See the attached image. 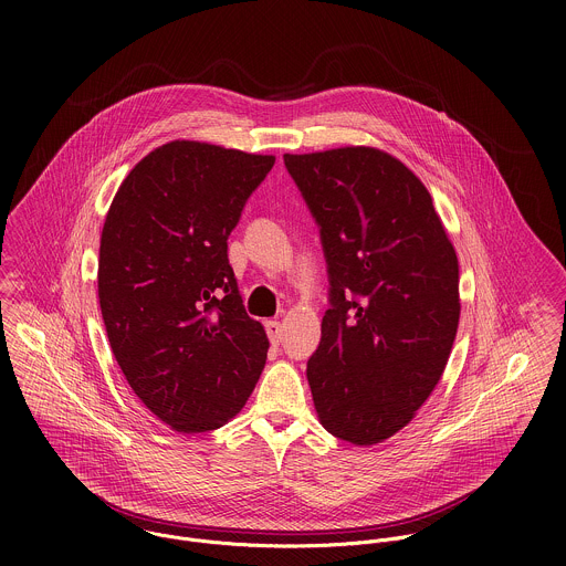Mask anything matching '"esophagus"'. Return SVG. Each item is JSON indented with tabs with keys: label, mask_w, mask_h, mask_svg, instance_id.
<instances>
[{
	"label": "esophagus",
	"mask_w": 566,
	"mask_h": 566,
	"mask_svg": "<svg viewBox=\"0 0 566 566\" xmlns=\"http://www.w3.org/2000/svg\"><path fill=\"white\" fill-rule=\"evenodd\" d=\"M265 333H268L270 342L276 346L283 339V324L276 323V321H268L265 323Z\"/></svg>",
	"instance_id": "34e87169"
}]
</instances>
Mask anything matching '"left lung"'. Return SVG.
Returning <instances> with one entry per match:
<instances>
[{
  "label": "left lung",
  "instance_id": "left-lung-1",
  "mask_svg": "<svg viewBox=\"0 0 566 566\" xmlns=\"http://www.w3.org/2000/svg\"><path fill=\"white\" fill-rule=\"evenodd\" d=\"M328 265L307 379L324 429L357 447L401 431L438 386L460 324V265L420 178L392 155L346 146L283 155Z\"/></svg>",
  "mask_w": 566,
  "mask_h": 566
}]
</instances>
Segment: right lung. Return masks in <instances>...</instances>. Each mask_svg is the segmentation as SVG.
Returning <instances> with one entry per match:
<instances>
[{
	"mask_svg": "<svg viewBox=\"0 0 566 566\" xmlns=\"http://www.w3.org/2000/svg\"><path fill=\"white\" fill-rule=\"evenodd\" d=\"M272 165L176 139L130 169L106 213L97 298L111 350L174 431L227 424L265 366L270 342L243 310L227 240Z\"/></svg>",
	"mask_w": 566,
	"mask_h": 566,
	"instance_id": "add662e5",
	"label": "right lung"
}]
</instances>
